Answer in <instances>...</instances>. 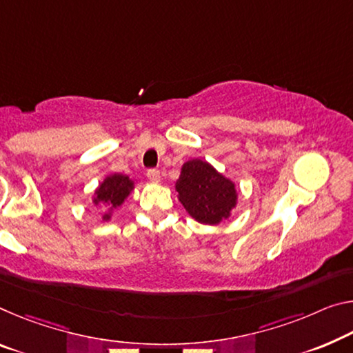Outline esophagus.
<instances>
[{
    "label": "esophagus",
    "instance_id": "1",
    "mask_svg": "<svg viewBox=\"0 0 353 353\" xmlns=\"http://www.w3.org/2000/svg\"><path fill=\"white\" fill-rule=\"evenodd\" d=\"M148 179H149L150 182L159 183V182H160V171H157V170H149V171H148Z\"/></svg>",
    "mask_w": 353,
    "mask_h": 353
}]
</instances>
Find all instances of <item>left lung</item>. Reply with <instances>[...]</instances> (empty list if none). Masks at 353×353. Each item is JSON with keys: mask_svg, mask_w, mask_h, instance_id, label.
<instances>
[{"mask_svg": "<svg viewBox=\"0 0 353 353\" xmlns=\"http://www.w3.org/2000/svg\"><path fill=\"white\" fill-rule=\"evenodd\" d=\"M174 188L187 214L203 225H220L237 205L236 182L201 159L182 165Z\"/></svg>", "mask_w": 353, "mask_h": 353, "instance_id": "8db88e82", "label": "left lung"}]
</instances>
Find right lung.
Segmentation results:
<instances>
[{
	"label": "right lung",
	"instance_id": "1",
	"mask_svg": "<svg viewBox=\"0 0 353 353\" xmlns=\"http://www.w3.org/2000/svg\"><path fill=\"white\" fill-rule=\"evenodd\" d=\"M135 181H132L125 174H119V172H111L100 182V185L94 190L92 204L106 207L105 214L102 215L103 221L111 220L113 212L125 203V199L135 190Z\"/></svg>",
	"mask_w": 353,
	"mask_h": 353
}]
</instances>
